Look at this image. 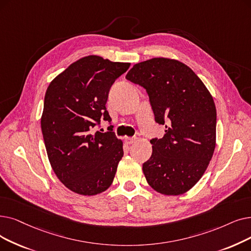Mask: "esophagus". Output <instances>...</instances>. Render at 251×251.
<instances>
[{"label":"esophagus","instance_id":"1","mask_svg":"<svg viewBox=\"0 0 251 251\" xmlns=\"http://www.w3.org/2000/svg\"><path fill=\"white\" fill-rule=\"evenodd\" d=\"M136 141V137H125V143L127 145H132Z\"/></svg>","mask_w":251,"mask_h":251}]
</instances>
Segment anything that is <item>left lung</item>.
I'll use <instances>...</instances> for the list:
<instances>
[{"label": "left lung", "instance_id": "left-lung-1", "mask_svg": "<svg viewBox=\"0 0 251 251\" xmlns=\"http://www.w3.org/2000/svg\"><path fill=\"white\" fill-rule=\"evenodd\" d=\"M126 79L146 89L155 121L165 126L152 138V152L143 171L163 195L188 192L202 177L215 149L216 108L203 82L188 65L164 57L133 65Z\"/></svg>", "mask_w": 251, "mask_h": 251}]
</instances>
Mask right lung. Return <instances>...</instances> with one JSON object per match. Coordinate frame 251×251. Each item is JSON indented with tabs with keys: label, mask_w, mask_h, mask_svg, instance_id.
<instances>
[{
	"label": "right lung",
	"mask_w": 251,
	"mask_h": 251,
	"mask_svg": "<svg viewBox=\"0 0 251 251\" xmlns=\"http://www.w3.org/2000/svg\"><path fill=\"white\" fill-rule=\"evenodd\" d=\"M130 67L100 56L83 57L48 86L41 118L43 138L51 167L71 191L93 196L112 184L123 143L111 126L94 132L101 119L111 122L105 103L116 79Z\"/></svg>",
	"instance_id": "add662e5"
}]
</instances>
